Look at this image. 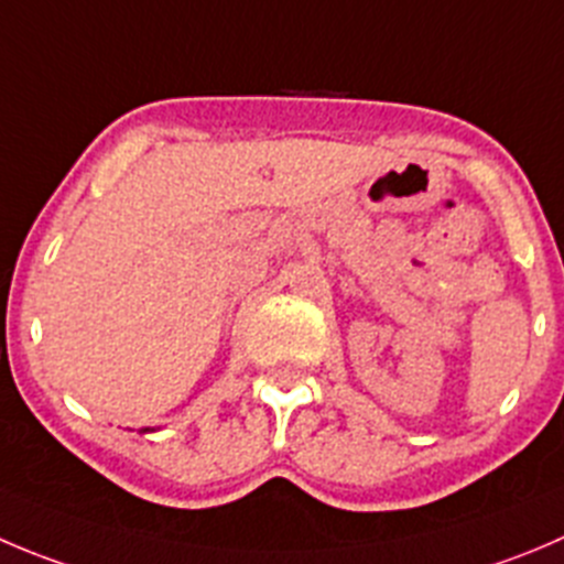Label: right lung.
<instances>
[{
  "mask_svg": "<svg viewBox=\"0 0 564 564\" xmlns=\"http://www.w3.org/2000/svg\"><path fill=\"white\" fill-rule=\"evenodd\" d=\"M140 433H154V430H151V427H143V430H140Z\"/></svg>",
  "mask_w": 564,
  "mask_h": 564,
  "instance_id": "1",
  "label": "right lung"
}]
</instances>
